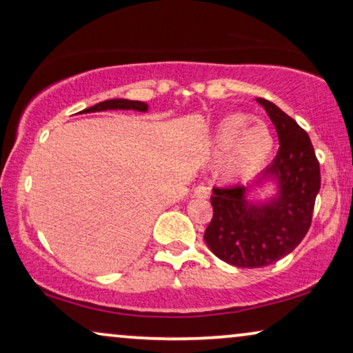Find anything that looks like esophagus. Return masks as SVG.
<instances>
[{
  "instance_id": "34e87169",
  "label": "esophagus",
  "mask_w": 353,
  "mask_h": 353,
  "mask_svg": "<svg viewBox=\"0 0 353 353\" xmlns=\"http://www.w3.org/2000/svg\"><path fill=\"white\" fill-rule=\"evenodd\" d=\"M194 197H199V199L210 197V189H208V187H205V185L195 187V189H194Z\"/></svg>"
}]
</instances>
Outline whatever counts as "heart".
Listing matches in <instances>:
<instances>
[{
  "mask_svg": "<svg viewBox=\"0 0 353 353\" xmlns=\"http://www.w3.org/2000/svg\"><path fill=\"white\" fill-rule=\"evenodd\" d=\"M246 114L225 117L216 127L212 141V154L216 159L225 158L223 171L226 176L246 177L256 171L274 146V137L265 123H251Z\"/></svg>",
  "mask_w": 353,
  "mask_h": 353,
  "instance_id": "obj_1",
  "label": "heart"
}]
</instances>
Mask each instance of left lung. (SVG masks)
Instances as JSON below:
<instances>
[{"mask_svg": "<svg viewBox=\"0 0 353 353\" xmlns=\"http://www.w3.org/2000/svg\"><path fill=\"white\" fill-rule=\"evenodd\" d=\"M279 135V151L264 176L280 182V195L269 205L246 203L244 187H213V216L203 239L221 261L243 269L274 264L295 249L313 220L321 187L319 161L310 137L270 101L257 99Z\"/></svg>", "mask_w": 353, "mask_h": 353, "instance_id": "obj_1", "label": "left lung"}]
</instances>
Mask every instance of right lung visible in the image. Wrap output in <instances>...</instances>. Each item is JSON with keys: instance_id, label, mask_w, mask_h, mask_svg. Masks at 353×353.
Segmentation results:
<instances>
[{"instance_id": "1", "label": "right lung", "mask_w": 353, "mask_h": 353, "mask_svg": "<svg viewBox=\"0 0 353 353\" xmlns=\"http://www.w3.org/2000/svg\"><path fill=\"white\" fill-rule=\"evenodd\" d=\"M107 109H133V110H138V112H145V110L148 109V105L140 101L110 99V101L99 102V104L92 107H88V109H84L83 112H97V110H107Z\"/></svg>"}]
</instances>
